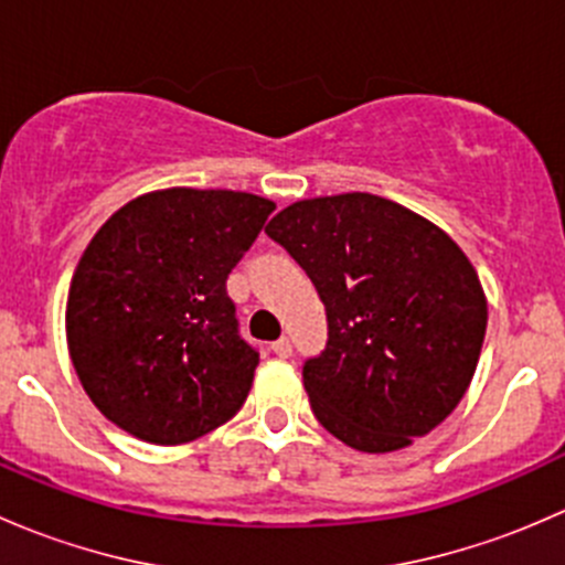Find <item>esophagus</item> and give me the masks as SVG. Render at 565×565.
I'll use <instances>...</instances> for the list:
<instances>
[{
    "label": "esophagus",
    "mask_w": 565,
    "mask_h": 565,
    "mask_svg": "<svg viewBox=\"0 0 565 565\" xmlns=\"http://www.w3.org/2000/svg\"><path fill=\"white\" fill-rule=\"evenodd\" d=\"M270 350L276 352L278 358H289V355H292V341H289L287 335H281V339H278V341H273Z\"/></svg>",
    "instance_id": "1"
}]
</instances>
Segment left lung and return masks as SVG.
Listing matches in <instances>:
<instances>
[{"instance_id":"8db88e82","label":"left lung","mask_w":565,"mask_h":565,"mask_svg":"<svg viewBox=\"0 0 565 565\" xmlns=\"http://www.w3.org/2000/svg\"><path fill=\"white\" fill-rule=\"evenodd\" d=\"M265 232L324 303L328 341L303 363L319 424L366 454L398 451L443 424L487 333V298L457 243L374 193L295 202Z\"/></svg>"}]
</instances>
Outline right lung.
<instances>
[{
  "instance_id": "1",
  "label": "right lung",
  "mask_w": 565,
  "mask_h": 565,
  "mask_svg": "<svg viewBox=\"0 0 565 565\" xmlns=\"http://www.w3.org/2000/svg\"><path fill=\"white\" fill-rule=\"evenodd\" d=\"M276 204L169 188L134 199L93 237L67 295V350L111 424L158 446L196 440L246 402L259 350L226 278Z\"/></svg>"
}]
</instances>
